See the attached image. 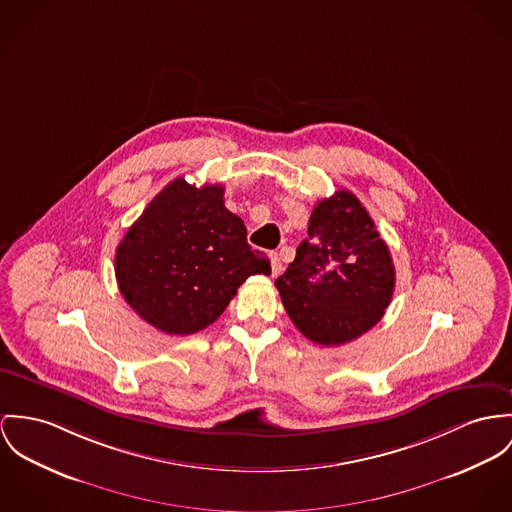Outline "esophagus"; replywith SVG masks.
Returning <instances> with one entry per match:
<instances>
[{
  "instance_id": "1",
  "label": "esophagus",
  "mask_w": 512,
  "mask_h": 512,
  "mask_svg": "<svg viewBox=\"0 0 512 512\" xmlns=\"http://www.w3.org/2000/svg\"><path fill=\"white\" fill-rule=\"evenodd\" d=\"M269 257H271V275H280V271H282V261H280L278 253H271Z\"/></svg>"
}]
</instances>
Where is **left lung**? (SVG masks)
Instances as JSON below:
<instances>
[{"label":"left lung","mask_w":512,"mask_h":512,"mask_svg":"<svg viewBox=\"0 0 512 512\" xmlns=\"http://www.w3.org/2000/svg\"><path fill=\"white\" fill-rule=\"evenodd\" d=\"M275 284L302 335L335 347L382 319L394 296V261L366 208L341 189L315 204L308 237Z\"/></svg>","instance_id":"1"}]
</instances>
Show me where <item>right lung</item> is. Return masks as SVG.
I'll return each instance as SVG.
<instances>
[{
	"label": "right lung",
	"mask_w": 512,
	"mask_h": 512,
	"mask_svg": "<svg viewBox=\"0 0 512 512\" xmlns=\"http://www.w3.org/2000/svg\"><path fill=\"white\" fill-rule=\"evenodd\" d=\"M115 275L126 304L167 335L214 323L251 275H271L251 249L243 220L224 206L222 185L171 181L124 234Z\"/></svg>",
	"instance_id": "1"
}]
</instances>
